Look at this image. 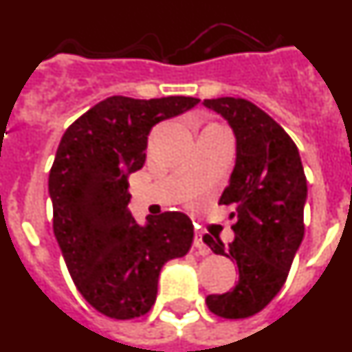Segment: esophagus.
I'll list each match as a JSON object with an SVG mask.
<instances>
[{"label":"esophagus","mask_w":352,"mask_h":352,"mask_svg":"<svg viewBox=\"0 0 352 352\" xmlns=\"http://www.w3.org/2000/svg\"><path fill=\"white\" fill-rule=\"evenodd\" d=\"M194 247H195V248H199V250L203 252V254H208V252H210V248H208V247H206V243H204L203 232H201V231H195Z\"/></svg>","instance_id":"esophagus-1"}]
</instances>
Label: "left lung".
<instances>
[{"mask_svg": "<svg viewBox=\"0 0 352 352\" xmlns=\"http://www.w3.org/2000/svg\"><path fill=\"white\" fill-rule=\"evenodd\" d=\"M204 107L220 114L236 138V162L220 204H234V239L229 247L204 234V243L238 264V284L210 294L208 309L226 319H243L278 294L303 241L307 178L300 151L287 132L245 98H211Z\"/></svg>", "mask_w": 352, "mask_h": 352, "instance_id": "8db88e82", "label": "left lung"}]
</instances>
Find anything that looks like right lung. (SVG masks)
<instances>
[{
  "mask_svg": "<svg viewBox=\"0 0 352 352\" xmlns=\"http://www.w3.org/2000/svg\"><path fill=\"white\" fill-rule=\"evenodd\" d=\"M197 104L192 96H109L61 138L49 173L54 236L76 287L104 316H144L164 264L190 250L194 226L182 211L148 217L144 226L133 220L126 176L144 166L151 129Z\"/></svg>",
  "mask_w": 352,
  "mask_h": 352,
  "instance_id": "1",
  "label": "right lung"
}]
</instances>
